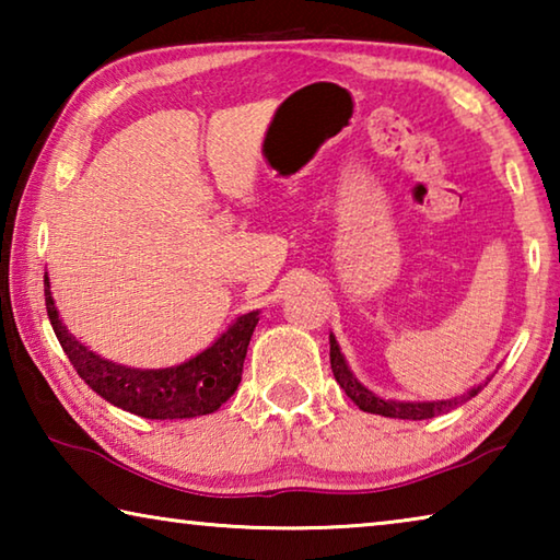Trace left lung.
I'll return each mask as SVG.
<instances>
[{"mask_svg": "<svg viewBox=\"0 0 560 560\" xmlns=\"http://www.w3.org/2000/svg\"><path fill=\"white\" fill-rule=\"evenodd\" d=\"M330 340V368H334V375H336V383L343 387L346 395L353 400L360 410L363 412H371V415H383V417H395V420H430V417H438V415H444L454 410V407L464 405L467 400H471L474 395L481 393V387L485 385H474L471 390H467L464 395H457V397H447V400H387V397H381L375 395L373 390H368V387L358 381V377L353 375V371H350L343 353H340V346L336 336L330 334L328 336Z\"/></svg>", "mask_w": 560, "mask_h": 560, "instance_id": "1", "label": "left lung"}]
</instances>
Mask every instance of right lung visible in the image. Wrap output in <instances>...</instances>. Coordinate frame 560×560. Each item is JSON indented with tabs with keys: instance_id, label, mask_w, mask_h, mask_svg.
<instances>
[{
	"instance_id": "obj_1",
	"label": "right lung",
	"mask_w": 560,
	"mask_h": 560,
	"mask_svg": "<svg viewBox=\"0 0 560 560\" xmlns=\"http://www.w3.org/2000/svg\"><path fill=\"white\" fill-rule=\"evenodd\" d=\"M46 314L69 355L75 373L103 400L145 420H185L210 415L230 400L242 383V368L259 311H249L234 320L224 334L202 353L173 368H128L93 353L89 346L69 334L61 324L51 296L49 273L44 271Z\"/></svg>"
}]
</instances>
